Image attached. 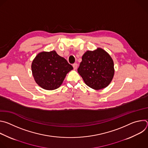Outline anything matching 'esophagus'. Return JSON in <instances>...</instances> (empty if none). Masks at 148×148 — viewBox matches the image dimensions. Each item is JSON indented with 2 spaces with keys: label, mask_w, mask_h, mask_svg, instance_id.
Segmentation results:
<instances>
[{
  "label": "esophagus",
  "mask_w": 148,
  "mask_h": 148,
  "mask_svg": "<svg viewBox=\"0 0 148 148\" xmlns=\"http://www.w3.org/2000/svg\"><path fill=\"white\" fill-rule=\"evenodd\" d=\"M73 67L74 70H76L77 69V67H78V64H77V63H74V64H73Z\"/></svg>",
  "instance_id": "esophagus-1"
}]
</instances>
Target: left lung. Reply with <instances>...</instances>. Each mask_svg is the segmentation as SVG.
<instances>
[{"label": "left lung", "instance_id": "1", "mask_svg": "<svg viewBox=\"0 0 148 148\" xmlns=\"http://www.w3.org/2000/svg\"><path fill=\"white\" fill-rule=\"evenodd\" d=\"M77 71L88 87L96 90L103 89L114 77V61L108 53L98 48L84 54Z\"/></svg>", "mask_w": 148, "mask_h": 148}]
</instances>
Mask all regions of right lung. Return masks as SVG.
Instances as JSON below:
<instances>
[{
  "instance_id": "obj_1",
  "label": "right lung",
  "mask_w": 148,
  "mask_h": 148,
  "mask_svg": "<svg viewBox=\"0 0 148 148\" xmlns=\"http://www.w3.org/2000/svg\"><path fill=\"white\" fill-rule=\"evenodd\" d=\"M73 67L56 51L38 53L32 64V71L38 85L47 90L58 88Z\"/></svg>"
}]
</instances>
